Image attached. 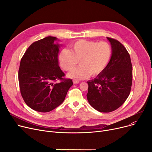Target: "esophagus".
<instances>
[{
  "label": "esophagus",
  "instance_id": "34e87169",
  "mask_svg": "<svg viewBox=\"0 0 152 152\" xmlns=\"http://www.w3.org/2000/svg\"><path fill=\"white\" fill-rule=\"evenodd\" d=\"M73 83H74L75 84H77L79 83V81H78V80H76V79H73Z\"/></svg>",
  "mask_w": 152,
  "mask_h": 152
}]
</instances>
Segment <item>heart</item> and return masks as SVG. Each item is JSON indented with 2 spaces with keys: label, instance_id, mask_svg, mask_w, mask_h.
Masks as SVG:
<instances>
[{
  "label": "heart",
  "instance_id": "1",
  "mask_svg": "<svg viewBox=\"0 0 152 152\" xmlns=\"http://www.w3.org/2000/svg\"><path fill=\"white\" fill-rule=\"evenodd\" d=\"M111 53L110 45L106 42L79 40L71 45L69 50L63 49L60 52L59 61L65 71L71 70L79 61L80 66L72 70L68 76L84 79L101 73L110 60Z\"/></svg>",
  "mask_w": 152,
  "mask_h": 152
}]
</instances>
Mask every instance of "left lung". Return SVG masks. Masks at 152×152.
<instances>
[{"mask_svg":"<svg viewBox=\"0 0 152 152\" xmlns=\"http://www.w3.org/2000/svg\"><path fill=\"white\" fill-rule=\"evenodd\" d=\"M112 55L101 73L87 81V98L96 110L109 113L120 107L129 95L132 81V66L129 53L117 40L107 37Z\"/></svg>","mask_w":152,"mask_h":152,"instance_id":"1","label":"left lung"}]
</instances>
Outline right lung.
<instances>
[{
	"mask_svg": "<svg viewBox=\"0 0 152 152\" xmlns=\"http://www.w3.org/2000/svg\"><path fill=\"white\" fill-rule=\"evenodd\" d=\"M57 37L48 36L32 44L20 61L18 81L21 96L26 105L46 113L61 105L73 83L64 77L58 61L60 45ZM59 80L60 83H54Z\"/></svg>",
	"mask_w": 152,
	"mask_h": 152,
	"instance_id": "add662e5",
	"label": "right lung"
}]
</instances>
